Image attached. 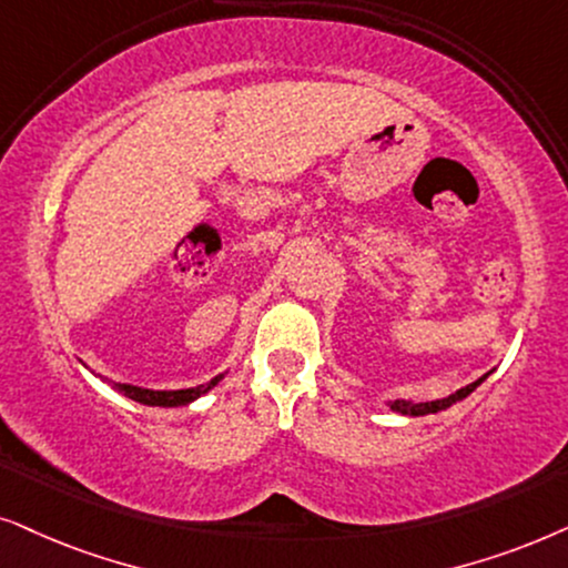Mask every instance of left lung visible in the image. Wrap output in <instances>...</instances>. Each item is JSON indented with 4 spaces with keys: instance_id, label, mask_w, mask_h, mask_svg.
Here are the masks:
<instances>
[{
    "instance_id": "obj_1",
    "label": "left lung",
    "mask_w": 568,
    "mask_h": 568,
    "mask_svg": "<svg viewBox=\"0 0 568 568\" xmlns=\"http://www.w3.org/2000/svg\"><path fill=\"white\" fill-rule=\"evenodd\" d=\"M488 374H490V372H488ZM488 374H483L478 382L467 384V387L457 389L455 395H449V397H444V399H434V403H405V399H395V403H392L389 407H392V410H395V413H403V415H430V413H442V410H447V407H452L455 403H459V399H465L467 395H470V392L478 389L480 384L488 379Z\"/></svg>"
}]
</instances>
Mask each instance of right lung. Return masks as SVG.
Listing matches in <instances>:
<instances>
[{
  "label": "right lung",
  "instance_id": "1",
  "mask_svg": "<svg viewBox=\"0 0 568 568\" xmlns=\"http://www.w3.org/2000/svg\"><path fill=\"white\" fill-rule=\"evenodd\" d=\"M223 376L225 374H217L215 379H210L207 384H200V387H189V389H145V387H134V384H121V382H111V379H103V382L111 384V387L121 392L124 397L134 399V403L150 405V407H181V405L194 403L196 397L207 395V392L213 389L215 384L223 379Z\"/></svg>",
  "mask_w": 568,
  "mask_h": 568
}]
</instances>
